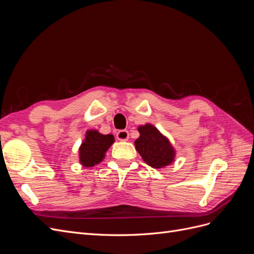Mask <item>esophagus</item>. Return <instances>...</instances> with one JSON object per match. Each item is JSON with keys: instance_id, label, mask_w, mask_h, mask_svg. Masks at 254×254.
Here are the masks:
<instances>
[{"instance_id": "34e87169", "label": "esophagus", "mask_w": 254, "mask_h": 254, "mask_svg": "<svg viewBox=\"0 0 254 254\" xmlns=\"http://www.w3.org/2000/svg\"><path fill=\"white\" fill-rule=\"evenodd\" d=\"M117 137L120 141H127L129 137V132L127 131V130H119L117 133Z\"/></svg>"}]
</instances>
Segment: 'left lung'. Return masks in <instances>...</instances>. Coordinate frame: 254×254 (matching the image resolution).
<instances>
[{"mask_svg": "<svg viewBox=\"0 0 254 254\" xmlns=\"http://www.w3.org/2000/svg\"><path fill=\"white\" fill-rule=\"evenodd\" d=\"M140 136L134 142L135 149L145 163L153 168H163L174 162L176 151L170 140L151 124L137 128Z\"/></svg>", "mask_w": 254, "mask_h": 254, "instance_id": "obj_1", "label": "left lung"}]
</instances>
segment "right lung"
Instances as JSON below:
<instances>
[{
  "label": "right lung",
  "instance_id": "1",
  "mask_svg": "<svg viewBox=\"0 0 254 254\" xmlns=\"http://www.w3.org/2000/svg\"><path fill=\"white\" fill-rule=\"evenodd\" d=\"M114 143L112 134H102L97 130H88L79 147V162L84 167H92L101 163L106 151Z\"/></svg>",
  "mask_w": 254,
  "mask_h": 254
}]
</instances>
